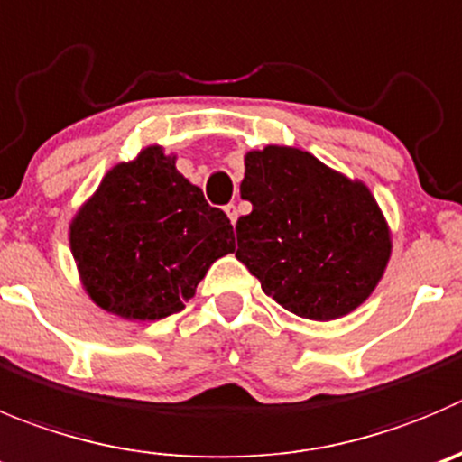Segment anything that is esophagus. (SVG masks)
<instances>
[{
  "instance_id": "1",
  "label": "esophagus",
  "mask_w": 462,
  "mask_h": 462,
  "mask_svg": "<svg viewBox=\"0 0 462 462\" xmlns=\"http://www.w3.org/2000/svg\"><path fill=\"white\" fill-rule=\"evenodd\" d=\"M224 210H226V215H228V219H231V224L238 222V208H236V204H228Z\"/></svg>"
}]
</instances>
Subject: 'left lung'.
Listing matches in <instances>:
<instances>
[{"label": "left lung", "mask_w": 462, "mask_h": 462, "mask_svg": "<svg viewBox=\"0 0 462 462\" xmlns=\"http://www.w3.org/2000/svg\"><path fill=\"white\" fill-rule=\"evenodd\" d=\"M236 258L285 310L331 322L374 292L393 254L388 219L370 188L309 152L267 144L245 153Z\"/></svg>", "instance_id": "obj_1"}]
</instances>
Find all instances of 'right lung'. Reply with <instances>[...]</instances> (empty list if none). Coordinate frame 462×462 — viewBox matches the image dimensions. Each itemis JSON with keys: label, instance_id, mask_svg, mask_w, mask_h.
Returning <instances> with one entry per match:
<instances>
[{"label": "right lung", "instance_id": "obj_1", "mask_svg": "<svg viewBox=\"0 0 462 462\" xmlns=\"http://www.w3.org/2000/svg\"><path fill=\"white\" fill-rule=\"evenodd\" d=\"M69 249L92 301L129 322L179 313L217 258L236 252L234 226L177 156L149 144L104 174L69 222Z\"/></svg>", "mask_w": 462, "mask_h": 462}]
</instances>
